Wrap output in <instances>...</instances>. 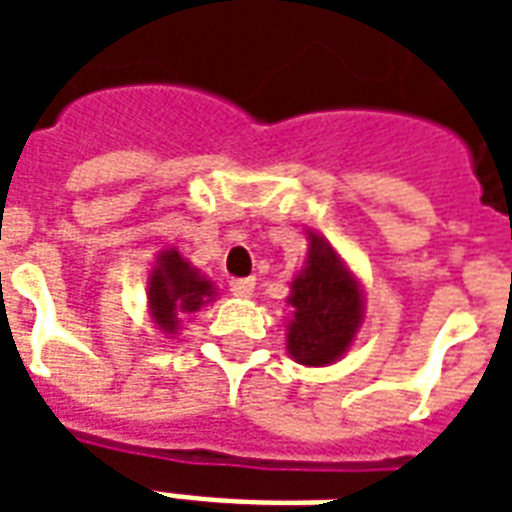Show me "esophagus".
I'll return each mask as SVG.
<instances>
[{"label":"esophagus","mask_w":512,"mask_h":512,"mask_svg":"<svg viewBox=\"0 0 512 512\" xmlns=\"http://www.w3.org/2000/svg\"><path fill=\"white\" fill-rule=\"evenodd\" d=\"M230 293L238 296V299H249V296L255 293V279L252 277L233 279V282H230Z\"/></svg>","instance_id":"34e87169"}]
</instances>
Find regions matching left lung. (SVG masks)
I'll return each instance as SVG.
<instances>
[{
  "instance_id": "left-lung-1",
  "label": "left lung",
  "mask_w": 512,
  "mask_h": 512,
  "mask_svg": "<svg viewBox=\"0 0 512 512\" xmlns=\"http://www.w3.org/2000/svg\"><path fill=\"white\" fill-rule=\"evenodd\" d=\"M293 318L288 321V354L307 367H326L351 348L365 318L359 279L345 268L326 238L310 233L304 268L290 282Z\"/></svg>"
}]
</instances>
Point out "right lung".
Listing matches in <instances>:
<instances>
[{
	"label": "right lung",
	"mask_w": 512,
	"mask_h": 512,
	"mask_svg": "<svg viewBox=\"0 0 512 512\" xmlns=\"http://www.w3.org/2000/svg\"><path fill=\"white\" fill-rule=\"evenodd\" d=\"M216 296L211 279L200 274L178 249H164L147 277V307L150 318L164 334H178L180 318L197 312Z\"/></svg>",
	"instance_id": "1"
}]
</instances>
